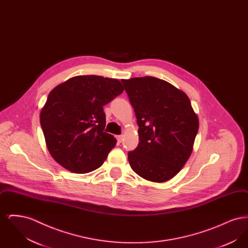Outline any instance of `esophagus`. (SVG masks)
Instances as JSON below:
<instances>
[{
  "label": "esophagus",
  "instance_id": "obj_1",
  "mask_svg": "<svg viewBox=\"0 0 248 248\" xmlns=\"http://www.w3.org/2000/svg\"><path fill=\"white\" fill-rule=\"evenodd\" d=\"M116 140H117V141H118L119 143H121V142L123 141V136H122V135L116 136Z\"/></svg>",
  "mask_w": 248,
  "mask_h": 248
}]
</instances>
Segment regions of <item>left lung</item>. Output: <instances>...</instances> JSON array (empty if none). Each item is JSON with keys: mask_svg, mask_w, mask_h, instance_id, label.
Segmentation results:
<instances>
[{"mask_svg": "<svg viewBox=\"0 0 248 248\" xmlns=\"http://www.w3.org/2000/svg\"><path fill=\"white\" fill-rule=\"evenodd\" d=\"M122 83L140 127V143L128 153L130 166L144 179L165 182L188 161L198 117L188 95L164 80L145 76Z\"/></svg>", "mask_w": 248, "mask_h": 248, "instance_id": "1", "label": "left lung"}]
</instances>
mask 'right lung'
Returning <instances> with one entry per match:
<instances>
[{
  "label": "right lung",
  "mask_w": 248,
  "mask_h": 248,
  "mask_svg": "<svg viewBox=\"0 0 248 248\" xmlns=\"http://www.w3.org/2000/svg\"><path fill=\"white\" fill-rule=\"evenodd\" d=\"M123 91L116 79L80 75L49 93L40 122L48 151L58 164L78 174L103 165L117 142L104 132L103 106Z\"/></svg>",
  "instance_id": "obj_1"
}]
</instances>
